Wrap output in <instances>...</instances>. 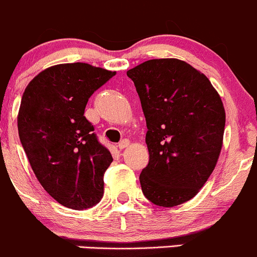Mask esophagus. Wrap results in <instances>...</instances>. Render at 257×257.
Returning a JSON list of instances; mask_svg holds the SVG:
<instances>
[{
  "label": "esophagus",
  "instance_id": "esophagus-1",
  "mask_svg": "<svg viewBox=\"0 0 257 257\" xmlns=\"http://www.w3.org/2000/svg\"><path fill=\"white\" fill-rule=\"evenodd\" d=\"M128 146H130V141L128 140H122L120 143H118L117 147L120 148V150H125V148L128 147Z\"/></svg>",
  "mask_w": 257,
  "mask_h": 257
}]
</instances>
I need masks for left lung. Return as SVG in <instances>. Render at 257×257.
Instances as JSON below:
<instances>
[{
    "label": "left lung",
    "mask_w": 257,
    "mask_h": 257,
    "mask_svg": "<svg viewBox=\"0 0 257 257\" xmlns=\"http://www.w3.org/2000/svg\"><path fill=\"white\" fill-rule=\"evenodd\" d=\"M147 122L150 162L140 175L152 203L191 200L216 168L223 146L225 110L209 79L178 59H156L127 71Z\"/></svg>",
    "instance_id": "1"
}]
</instances>
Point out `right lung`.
Masks as SVG:
<instances>
[{
	"label": "right lung",
	"mask_w": 257,
	"mask_h": 257,
	"mask_svg": "<svg viewBox=\"0 0 257 257\" xmlns=\"http://www.w3.org/2000/svg\"><path fill=\"white\" fill-rule=\"evenodd\" d=\"M115 74L89 63H60L37 74L22 96L18 134L30 167L45 191L68 208H89L103 197L112 157L84 109Z\"/></svg>",
	"instance_id": "right-lung-1"
}]
</instances>
